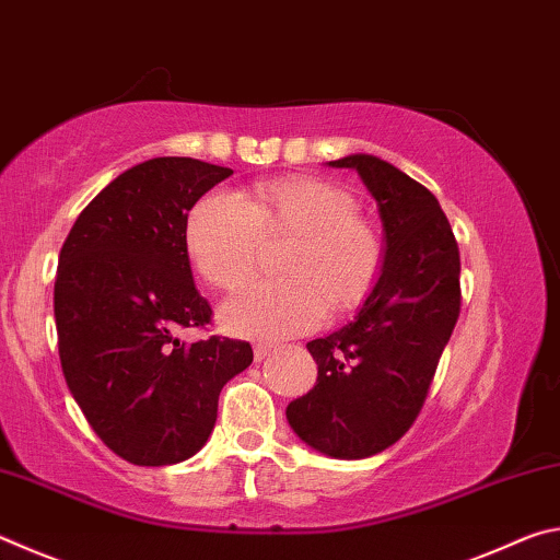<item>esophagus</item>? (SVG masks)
Returning <instances> with one entry per match:
<instances>
[{"label": "esophagus", "mask_w": 560, "mask_h": 560, "mask_svg": "<svg viewBox=\"0 0 560 560\" xmlns=\"http://www.w3.org/2000/svg\"><path fill=\"white\" fill-rule=\"evenodd\" d=\"M271 350H273L271 343H257V346H254V360H257V363H261V360L267 358Z\"/></svg>", "instance_id": "esophagus-1"}]
</instances>
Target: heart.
I'll return each instance as SVG.
<instances>
[{"instance_id": "heart-1", "label": "heart", "mask_w": 560, "mask_h": 560, "mask_svg": "<svg viewBox=\"0 0 560 560\" xmlns=\"http://www.w3.org/2000/svg\"><path fill=\"white\" fill-rule=\"evenodd\" d=\"M293 234L283 279L259 281L222 311L232 334L289 338L318 328L330 311L358 306L375 287L385 244L358 200L324 177L264 179L246 195L212 189L192 205L185 244L200 277L217 289L244 287L259 269L264 240Z\"/></svg>"}]
</instances>
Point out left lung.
<instances>
[{"instance_id":"left-lung-1","label":"left lung","mask_w":560,"mask_h":560,"mask_svg":"<svg viewBox=\"0 0 560 560\" xmlns=\"http://www.w3.org/2000/svg\"><path fill=\"white\" fill-rule=\"evenodd\" d=\"M355 170L385 226V264L348 326L306 343L314 390L287 407L293 432L318 452L363 459L395 444L428 400L459 318V246L428 187L375 155L330 160Z\"/></svg>"}]
</instances>
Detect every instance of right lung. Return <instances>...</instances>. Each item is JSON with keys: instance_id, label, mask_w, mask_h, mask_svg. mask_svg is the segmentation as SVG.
I'll return each instance as SVG.
<instances>
[{"instance_id": "obj_1", "label": "right lung", "mask_w": 560, "mask_h": 560, "mask_svg": "<svg viewBox=\"0 0 560 560\" xmlns=\"http://www.w3.org/2000/svg\"><path fill=\"white\" fill-rule=\"evenodd\" d=\"M230 175L195 158L148 160L103 187L61 246L54 316L66 385L103 444L138 467L200 452L224 383L254 360L246 340L175 338L212 324L185 224Z\"/></svg>"}]
</instances>
